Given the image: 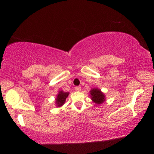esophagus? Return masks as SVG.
Here are the masks:
<instances>
[{"label": "esophagus", "mask_w": 154, "mask_h": 154, "mask_svg": "<svg viewBox=\"0 0 154 154\" xmlns=\"http://www.w3.org/2000/svg\"><path fill=\"white\" fill-rule=\"evenodd\" d=\"M75 91H77V92H80V91L82 90V88H81L80 86H77V87H75Z\"/></svg>", "instance_id": "34e87169"}]
</instances>
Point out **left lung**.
I'll return each mask as SVG.
<instances>
[{
  "label": "left lung",
  "mask_w": 154,
  "mask_h": 154,
  "mask_svg": "<svg viewBox=\"0 0 154 154\" xmlns=\"http://www.w3.org/2000/svg\"><path fill=\"white\" fill-rule=\"evenodd\" d=\"M90 94L91 100L97 105H100V104L105 102L106 100L105 94L98 88H94L91 89Z\"/></svg>",
  "instance_id": "obj_1"
}]
</instances>
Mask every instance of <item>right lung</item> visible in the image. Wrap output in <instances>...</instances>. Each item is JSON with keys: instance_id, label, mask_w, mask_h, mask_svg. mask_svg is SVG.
Wrapping results in <instances>:
<instances>
[{"instance_id": "add662e5", "label": "right lung", "mask_w": 154, "mask_h": 154, "mask_svg": "<svg viewBox=\"0 0 154 154\" xmlns=\"http://www.w3.org/2000/svg\"><path fill=\"white\" fill-rule=\"evenodd\" d=\"M69 92H65L63 90H60L55 99V105L57 107H60L65 103Z\"/></svg>"}]
</instances>
